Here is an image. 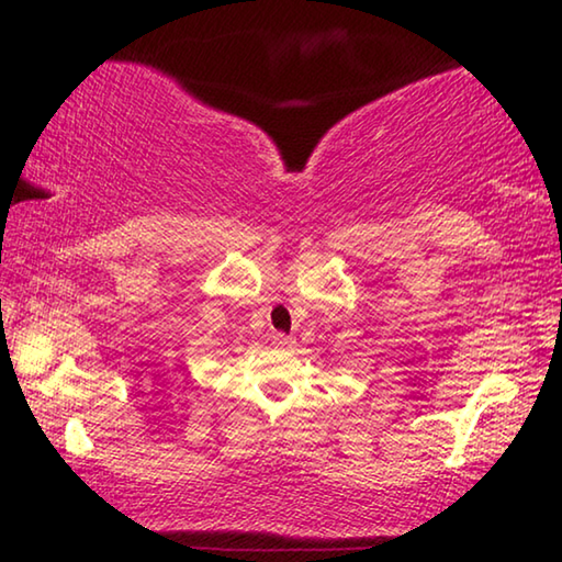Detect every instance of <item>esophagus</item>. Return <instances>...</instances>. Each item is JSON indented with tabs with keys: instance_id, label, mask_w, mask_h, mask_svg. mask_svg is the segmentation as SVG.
Here are the masks:
<instances>
[{
	"instance_id": "esophagus-1",
	"label": "esophagus",
	"mask_w": 562,
	"mask_h": 562,
	"mask_svg": "<svg viewBox=\"0 0 562 562\" xmlns=\"http://www.w3.org/2000/svg\"><path fill=\"white\" fill-rule=\"evenodd\" d=\"M272 345L278 347V349H290V347H294V339L292 337H288V335H272Z\"/></svg>"
}]
</instances>
